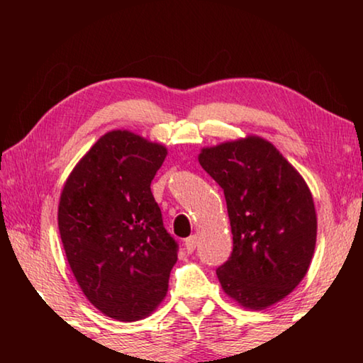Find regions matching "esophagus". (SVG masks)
Listing matches in <instances>:
<instances>
[{
	"mask_svg": "<svg viewBox=\"0 0 363 363\" xmlns=\"http://www.w3.org/2000/svg\"><path fill=\"white\" fill-rule=\"evenodd\" d=\"M196 245H199V237L196 235H190L189 238H186V242H184V247H186L187 253H194Z\"/></svg>",
	"mask_w": 363,
	"mask_h": 363,
	"instance_id": "esophagus-1",
	"label": "esophagus"
}]
</instances>
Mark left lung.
I'll return each instance as SVG.
<instances>
[{"label":"left lung","mask_w":363,"mask_h":363,"mask_svg":"<svg viewBox=\"0 0 363 363\" xmlns=\"http://www.w3.org/2000/svg\"><path fill=\"white\" fill-rule=\"evenodd\" d=\"M199 162L224 190L233 250L216 274L247 309H266L304 279L317 216L306 181L269 140L248 136L206 147Z\"/></svg>","instance_id":"1"}]
</instances>
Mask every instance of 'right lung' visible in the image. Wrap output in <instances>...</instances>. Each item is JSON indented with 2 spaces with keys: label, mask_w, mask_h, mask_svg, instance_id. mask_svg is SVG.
Masks as SVG:
<instances>
[{
  "label": "right lung",
  "mask_w": 363,
  "mask_h": 363,
  "mask_svg": "<svg viewBox=\"0 0 363 363\" xmlns=\"http://www.w3.org/2000/svg\"><path fill=\"white\" fill-rule=\"evenodd\" d=\"M167 155L162 144L110 131L79 160L60 194L67 261L89 303L115 320H140L167 296L177 242L150 190Z\"/></svg>",
  "instance_id": "1"
}]
</instances>
